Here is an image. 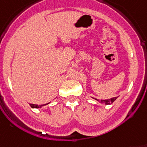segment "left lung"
<instances>
[{"instance_id":"8db88e82","label":"left lung","mask_w":147,"mask_h":147,"mask_svg":"<svg viewBox=\"0 0 147 147\" xmlns=\"http://www.w3.org/2000/svg\"><path fill=\"white\" fill-rule=\"evenodd\" d=\"M116 97H115V98H111V99H107V100H99V99H97V98H95V100H97L98 101H99L100 103H101V104H106V105H107V104H112V103H113L116 100Z\"/></svg>"}]
</instances>
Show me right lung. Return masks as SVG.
Instances as JSON below:
<instances>
[{"label": "right lung", "instance_id": "1", "mask_svg": "<svg viewBox=\"0 0 147 147\" xmlns=\"http://www.w3.org/2000/svg\"><path fill=\"white\" fill-rule=\"evenodd\" d=\"M49 104V103H48ZM43 104V105H47V104ZM43 105H37V104H30V106L32 107V108H40V107H41L42 106H43Z\"/></svg>", "mask_w": 147, "mask_h": 147}]
</instances>
